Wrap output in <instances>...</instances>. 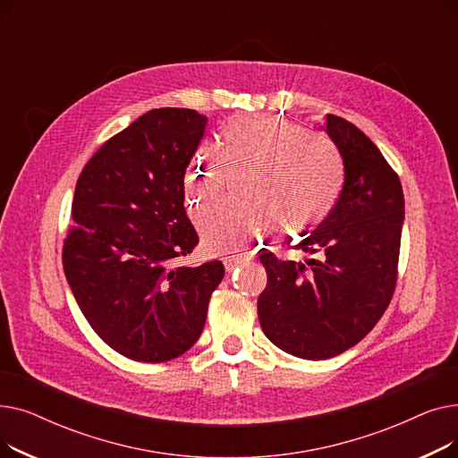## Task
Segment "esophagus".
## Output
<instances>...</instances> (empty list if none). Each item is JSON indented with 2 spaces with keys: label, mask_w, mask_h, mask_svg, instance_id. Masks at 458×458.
<instances>
[{
  "label": "esophagus",
  "mask_w": 458,
  "mask_h": 458,
  "mask_svg": "<svg viewBox=\"0 0 458 458\" xmlns=\"http://www.w3.org/2000/svg\"><path fill=\"white\" fill-rule=\"evenodd\" d=\"M249 259H250L249 254H245V252H242V250H232V252H226V254H225L223 263H225V269H226L228 273H232L235 267L243 266V263H247Z\"/></svg>",
  "instance_id": "esophagus-1"
}]
</instances>
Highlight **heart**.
Masks as SVG:
<instances>
[{
	"label": "heart",
	"instance_id": "heart-1",
	"mask_svg": "<svg viewBox=\"0 0 458 458\" xmlns=\"http://www.w3.org/2000/svg\"><path fill=\"white\" fill-rule=\"evenodd\" d=\"M223 152L200 144L185 171L192 208L219 195L232 171H254L247 202H221L199 216L209 250H230L271 223L282 237L318 226L340 197L344 166L334 142L276 116H235L221 130Z\"/></svg>",
	"mask_w": 458,
	"mask_h": 458
}]
</instances>
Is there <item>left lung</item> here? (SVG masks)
<instances>
[{
  "label": "left lung",
  "instance_id": "8db88e82",
  "mask_svg": "<svg viewBox=\"0 0 458 458\" xmlns=\"http://www.w3.org/2000/svg\"><path fill=\"white\" fill-rule=\"evenodd\" d=\"M323 130L342 156L344 185L327 219L295 245L321 259L259 256L267 271L258 299L261 330L304 360L351 349L382 318L395 290L404 221L399 176L375 142L335 114H327Z\"/></svg>",
  "mask_w": 458,
  "mask_h": 458
}]
</instances>
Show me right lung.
<instances>
[{"label": "right lung", "instance_id": "1", "mask_svg": "<svg viewBox=\"0 0 458 458\" xmlns=\"http://www.w3.org/2000/svg\"><path fill=\"white\" fill-rule=\"evenodd\" d=\"M208 118L192 109L144 113L111 137L78 178L63 267L92 330L116 352L157 364L200 338L221 261L182 267L199 245L183 178Z\"/></svg>", "mask_w": 458, "mask_h": 458}]
</instances>
